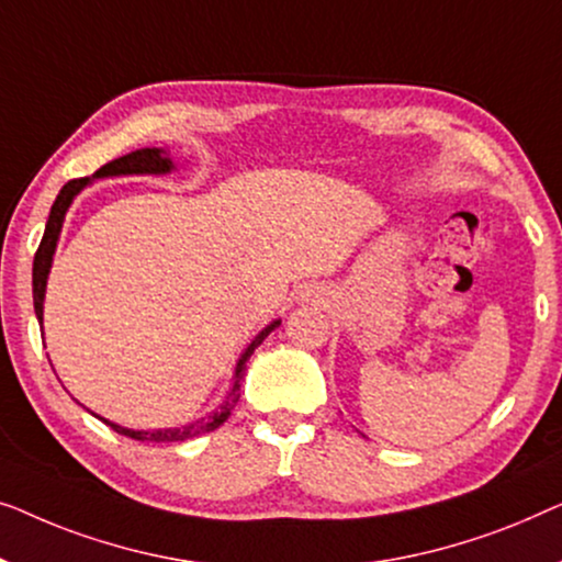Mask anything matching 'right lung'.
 <instances>
[{
    "label": "right lung",
    "instance_id": "obj_1",
    "mask_svg": "<svg viewBox=\"0 0 562 562\" xmlns=\"http://www.w3.org/2000/svg\"><path fill=\"white\" fill-rule=\"evenodd\" d=\"M172 170H176V162L170 160L168 153H165L162 147H142V149H134V153H130V155L116 157V160L106 162L104 168H99L91 178L68 180V183L60 188L58 199H55L53 209H50V216H47L43 241H41V247H37V251H35V262H33V303H35V315H37V323H41V330H43V303H45L47 274H50L53 255H55V247H58L63 221H66V213H68L70 203H74L76 195L81 193L86 186H91L93 180H99V178L168 176V172H172ZM280 323H282L280 318L272 321L270 326H265L255 338H251V344L241 351L239 361H236L234 376H232V386H228L226 397L221 400V405L213 409L211 415L199 417V420H193V423H188V425H180V428H160V430H132V428H122V425L106 420V417H99V415L97 417H99L101 423H106L109 428L120 432V436L134 438V440H147V442H176V440H188V438L203 436V432L216 430L218 425L226 423V417L232 415V409L236 407V402H239V397H241V379H244V369H247L249 357H251V353H255L257 346L262 344L265 338L270 336L272 330L280 326Z\"/></svg>",
    "mask_w": 562,
    "mask_h": 562
}]
</instances>
